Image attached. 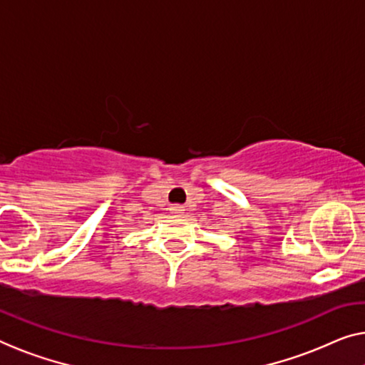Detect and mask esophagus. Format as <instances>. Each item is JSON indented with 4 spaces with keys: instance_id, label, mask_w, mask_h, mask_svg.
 <instances>
[{
    "instance_id": "1",
    "label": "esophagus",
    "mask_w": 365,
    "mask_h": 365,
    "mask_svg": "<svg viewBox=\"0 0 365 365\" xmlns=\"http://www.w3.org/2000/svg\"><path fill=\"white\" fill-rule=\"evenodd\" d=\"M168 210H170V213H172V215H175V216H180V215H183V211H185V208H183L182 205H172L170 208H168Z\"/></svg>"
}]
</instances>
